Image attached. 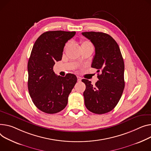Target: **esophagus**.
<instances>
[{
    "label": "esophagus",
    "instance_id": "34e87169",
    "mask_svg": "<svg viewBox=\"0 0 151 151\" xmlns=\"http://www.w3.org/2000/svg\"><path fill=\"white\" fill-rule=\"evenodd\" d=\"M77 79H78V82H81V81L82 78H81V77H80V76H77Z\"/></svg>",
    "mask_w": 151,
    "mask_h": 151
}]
</instances>
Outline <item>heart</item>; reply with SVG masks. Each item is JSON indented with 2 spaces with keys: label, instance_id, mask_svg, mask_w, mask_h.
<instances>
[{
  "label": "heart",
  "instance_id": "b5f03b06",
  "mask_svg": "<svg viewBox=\"0 0 151 151\" xmlns=\"http://www.w3.org/2000/svg\"><path fill=\"white\" fill-rule=\"evenodd\" d=\"M81 47L82 50H85L87 48H93V45L91 43V42H90L87 40H81ZM68 45V43L66 44V47Z\"/></svg>",
  "mask_w": 151,
  "mask_h": 151
}]
</instances>
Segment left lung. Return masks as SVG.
I'll list each match as a JSON object with an SVG mask.
<instances>
[{
	"label": "left lung",
	"mask_w": 151,
	"mask_h": 151,
	"mask_svg": "<svg viewBox=\"0 0 151 151\" xmlns=\"http://www.w3.org/2000/svg\"><path fill=\"white\" fill-rule=\"evenodd\" d=\"M95 48L91 67L97 69L98 81L93 86L83 79L86 84L83 95L85 106L89 111L103 114L113 110L119 102L124 88V64L116 42L102 32H83Z\"/></svg>",
	"instance_id": "1"
}]
</instances>
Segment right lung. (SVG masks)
Here are the masks:
<instances>
[{
    "mask_svg": "<svg viewBox=\"0 0 151 151\" xmlns=\"http://www.w3.org/2000/svg\"><path fill=\"white\" fill-rule=\"evenodd\" d=\"M75 32L49 31L36 41L28 62V88L36 107L47 114H56L67 106L68 97L77 81L68 73L65 77L53 72L56 61L62 59L65 43Z\"/></svg>",
    "mask_w": 151,
    "mask_h": 151,
    "instance_id": "1",
    "label": "right lung"
}]
</instances>
